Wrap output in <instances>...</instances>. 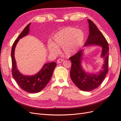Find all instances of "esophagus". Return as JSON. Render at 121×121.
Instances as JSON below:
<instances>
[{
  "instance_id": "1",
  "label": "esophagus",
  "mask_w": 121,
  "mask_h": 121,
  "mask_svg": "<svg viewBox=\"0 0 121 121\" xmlns=\"http://www.w3.org/2000/svg\"><path fill=\"white\" fill-rule=\"evenodd\" d=\"M64 61V60L63 59H61V58H60V59H58L57 60V63L58 64H60L61 63V62H63Z\"/></svg>"
}]
</instances>
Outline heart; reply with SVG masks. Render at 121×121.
<instances>
[{
    "instance_id": "heart-1",
    "label": "heart",
    "mask_w": 121,
    "mask_h": 121,
    "mask_svg": "<svg viewBox=\"0 0 121 121\" xmlns=\"http://www.w3.org/2000/svg\"><path fill=\"white\" fill-rule=\"evenodd\" d=\"M84 35L82 31L73 27H66L61 29L53 37V43L49 42L48 48L50 52L56 54L60 52L59 48H64L67 56L74 54L82 45Z\"/></svg>"
}]
</instances>
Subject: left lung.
I'll use <instances>...</instances> for the list:
<instances>
[{
	"instance_id": "8db88e82",
	"label": "left lung",
	"mask_w": 121,
	"mask_h": 121,
	"mask_svg": "<svg viewBox=\"0 0 121 121\" xmlns=\"http://www.w3.org/2000/svg\"><path fill=\"white\" fill-rule=\"evenodd\" d=\"M89 34L84 46H99L102 47L101 57L104 58V64L99 72L89 73L86 72L82 66L83 50L79 51L74 56L69 57L72 67L70 77L73 82L79 88L84 91H90L97 88L103 82L108 73L109 48L108 43L101 32L92 21L88 19Z\"/></svg>"
}]
</instances>
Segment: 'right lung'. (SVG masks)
Segmentation results:
<instances>
[{"instance_id": "add662e5", "label": "right lung", "mask_w": 121, "mask_h": 121, "mask_svg": "<svg viewBox=\"0 0 121 121\" xmlns=\"http://www.w3.org/2000/svg\"><path fill=\"white\" fill-rule=\"evenodd\" d=\"M30 24L31 23L29 24L25 28L13 43L11 52V57L12 61V74L18 85L23 90L28 93H35L41 91L48 83L52 76L56 64L54 62L45 64L39 72L32 76L24 75L18 70L14 58V50L19 39L29 34Z\"/></svg>"}]
</instances>
